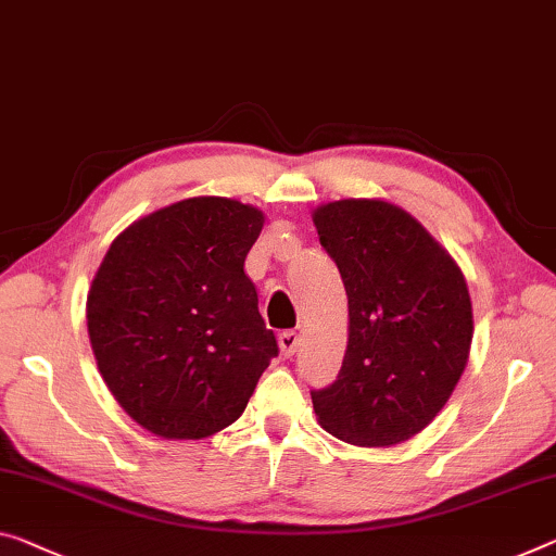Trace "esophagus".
<instances>
[{"mask_svg":"<svg viewBox=\"0 0 556 556\" xmlns=\"http://www.w3.org/2000/svg\"><path fill=\"white\" fill-rule=\"evenodd\" d=\"M278 345H280V353L286 357H293L298 353V348H301V336L293 330H286L278 336Z\"/></svg>","mask_w":556,"mask_h":556,"instance_id":"34e87169","label":"esophagus"}]
</instances>
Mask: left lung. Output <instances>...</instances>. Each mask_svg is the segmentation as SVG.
I'll list each match as a JSON object with an SVG mask.
<instances>
[{
	"instance_id": "1",
	"label": "left lung",
	"mask_w": 556,
	"mask_h": 556,
	"mask_svg": "<svg viewBox=\"0 0 556 556\" xmlns=\"http://www.w3.org/2000/svg\"><path fill=\"white\" fill-rule=\"evenodd\" d=\"M313 224L348 293L343 367L311 392L313 409L350 445H400L438 417L463 378L475 330L467 280L420 220L390 201L323 203Z\"/></svg>"
}]
</instances>
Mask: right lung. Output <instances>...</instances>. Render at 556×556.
<instances>
[{"mask_svg":"<svg viewBox=\"0 0 556 556\" xmlns=\"http://www.w3.org/2000/svg\"><path fill=\"white\" fill-rule=\"evenodd\" d=\"M266 216L195 195L149 213L109 245L87 295L93 357L143 430L201 440L243 415L278 355L245 276Z\"/></svg>","mask_w":556,"mask_h":556,"instance_id":"1","label":"right lung"}]
</instances>
